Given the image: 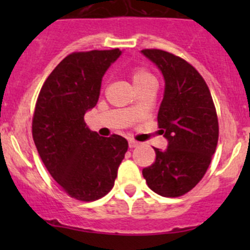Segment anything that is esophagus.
<instances>
[{"instance_id": "1", "label": "esophagus", "mask_w": 250, "mask_h": 250, "mask_svg": "<svg viewBox=\"0 0 250 250\" xmlns=\"http://www.w3.org/2000/svg\"><path fill=\"white\" fill-rule=\"evenodd\" d=\"M128 144H129V147L130 148H134V147H137L138 145H139V143H138V141H135V140H133V139L128 140Z\"/></svg>"}]
</instances>
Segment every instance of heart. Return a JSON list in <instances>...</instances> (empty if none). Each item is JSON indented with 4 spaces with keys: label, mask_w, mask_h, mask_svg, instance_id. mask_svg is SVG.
Here are the masks:
<instances>
[{
    "label": "heart",
    "mask_w": 250,
    "mask_h": 250,
    "mask_svg": "<svg viewBox=\"0 0 250 250\" xmlns=\"http://www.w3.org/2000/svg\"><path fill=\"white\" fill-rule=\"evenodd\" d=\"M129 77L132 80L133 84H134L135 89L143 87V85L148 84V83L155 82V78H153L152 75L141 66L132 67L129 71Z\"/></svg>",
    "instance_id": "heart-1"
}]
</instances>
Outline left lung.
Wrapping results in <instances>:
<instances>
[{
  "label": "left lung",
  "mask_w": 250,
  "mask_h": 250,
  "mask_svg": "<svg viewBox=\"0 0 250 250\" xmlns=\"http://www.w3.org/2000/svg\"><path fill=\"white\" fill-rule=\"evenodd\" d=\"M166 81L158 111L161 134L168 147H155L156 160L143 175L153 192L180 197L204 176L216 150L219 122L210 90L200 72L183 58L161 49H143Z\"/></svg>",
  "instance_id": "left-lung-1"
}]
</instances>
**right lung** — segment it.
Listing matches in <instances>:
<instances>
[{
	"mask_svg": "<svg viewBox=\"0 0 250 250\" xmlns=\"http://www.w3.org/2000/svg\"><path fill=\"white\" fill-rule=\"evenodd\" d=\"M120 55L118 48L69 54L44 81L35 106L32 138L44 167L62 191L83 202L110 192L128 150L123 137H99L84 122Z\"/></svg>",
	"mask_w": 250,
	"mask_h": 250,
	"instance_id": "add662e5",
	"label": "right lung"
}]
</instances>
